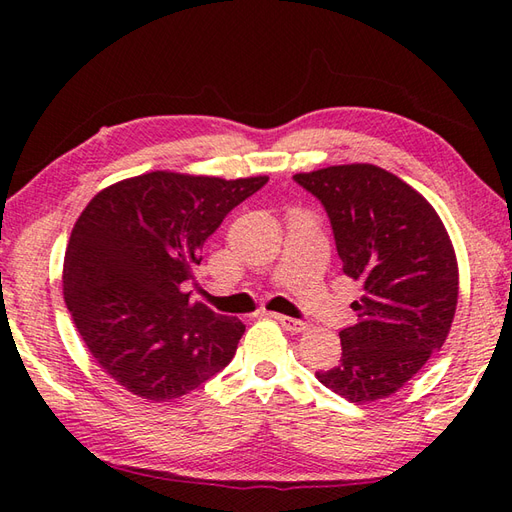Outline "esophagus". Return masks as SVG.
<instances>
[{"mask_svg":"<svg viewBox=\"0 0 512 512\" xmlns=\"http://www.w3.org/2000/svg\"><path fill=\"white\" fill-rule=\"evenodd\" d=\"M273 317L279 321L281 328H284L286 332H292V334H301V332H306L310 328L306 321H297V319H292V317H284V314H273Z\"/></svg>","mask_w":512,"mask_h":512,"instance_id":"34e87169","label":"esophagus"}]
</instances>
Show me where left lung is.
<instances>
[{
	"label": "left lung",
	"mask_w": 512,
	"mask_h": 512,
	"mask_svg": "<svg viewBox=\"0 0 512 512\" xmlns=\"http://www.w3.org/2000/svg\"><path fill=\"white\" fill-rule=\"evenodd\" d=\"M328 211L343 273L363 297L339 332L341 361L317 372L350 402L389 398L447 341L458 306V259L436 209L394 173L367 162L295 173Z\"/></svg>",
	"instance_id": "1"
}]
</instances>
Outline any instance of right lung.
<instances>
[{
	"label": "right lung",
	"mask_w": 512,
	"mask_h": 512,
	"mask_svg": "<svg viewBox=\"0 0 512 512\" xmlns=\"http://www.w3.org/2000/svg\"><path fill=\"white\" fill-rule=\"evenodd\" d=\"M266 182L149 171L105 187L79 215L65 306L94 361L134 396L176 400L231 363L246 325L191 303L182 284L206 237Z\"/></svg>",
	"instance_id": "obj_1"
}]
</instances>
